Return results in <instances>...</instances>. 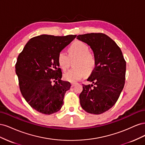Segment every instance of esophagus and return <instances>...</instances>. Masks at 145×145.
<instances>
[{
	"instance_id": "34e87169",
	"label": "esophagus",
	"mask_w": 145,
	"mask_h": 145,
	"mask_svg": "<svg viewBox=\"0 0 145 145\" xmlns=\"http://www.w3.org/2000/svg\"><path fill=\"white\" fill-rule=\"evenodd\" d=\"M76 85V83H71V86H72V87H74Z\"/></svg>"
}]
</instances>
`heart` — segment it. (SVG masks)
Wrapping results in <instances>:
<instances>
[{"mask_svg": "<svg viewBox=\"0 0 145 145\" xmlns=\"http://www.w3.org/2000/svg\"><path fill=\"white\" fill-rule=\"evenodd\" d=\"M70 56L77 57L74 65L75 68L70 69L63 75L64 79L70 82H76L85 76V73L89 74L93 72L96 66L94 55L89 52V48L82 41L74 42L69 48ZM57 62L63 70L68 68V57L66 52L60 51L57 56Z\"/></svg>", "mask_w": 145, "mask_h": 145, "instance_id": "b5f03b06", "label": "heart"}]
</instances>
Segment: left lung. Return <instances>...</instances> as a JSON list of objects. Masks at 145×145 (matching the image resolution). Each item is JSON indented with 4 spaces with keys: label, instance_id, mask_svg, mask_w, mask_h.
<instances>
[{
    "label": "left lung",
    "instance_id": "left-lung-1",
    "mask_svg": "<svg viewBox=\"0 0 145 145\" xmlns=\"http://www.w3.org/2000/svg\"><path fill=\"white\" fill-rule=\"evenodd\" d=\"M77 39L90 46L96 60L95 68L87 79L95 86L83 85L80 103L87 112L100 114L115 105L123 89L126 62L119 46L106 34L89 33Z\"/></svg>",
    "mask_w": 145,
    "mask_h": 145
}]
</instances>
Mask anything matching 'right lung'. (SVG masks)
<instances>
[{
  "mask_svg": "<svg viewBox=\"0 0 145 145\" xmlns=\"http://www.w3.org/2000/svg\"><path fill=\"white\" fill-rule=\"evenodd\" d=\"M76 36L42 34L33 37L17 57L15 68L21 93L37 111L50 115L63 106L71 83L61 80L57 56Z\"/></svg>",
  "mask_w": 145,
  "mask_h": 145,
  "instance_id": "right-lung-1",
  "label": "right lung"
}]
</instances>
